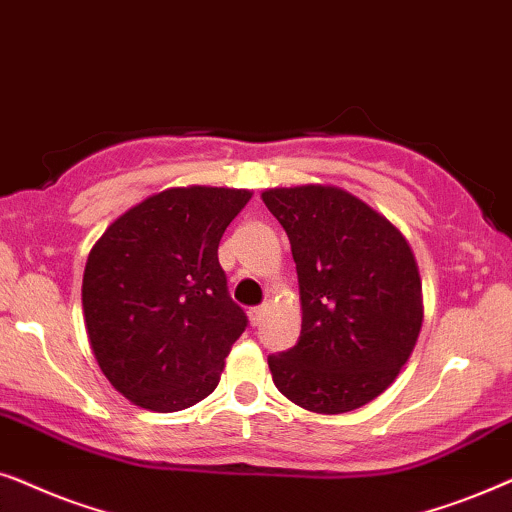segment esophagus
I'll list each match as a JSON object with an SVG mask.
<instances>
[{
	"instance_id": "34e87169",
	"label": "esophagus",
	"mask_w": 512,
	"mask_h": 512,
	"mask_svg": "<svg viewBox=\"0 0 512 512\" xmlns=\"http://www.w3.org/2000/svg\"><path fill=\"white\" fill-rule=\"evenodd\" d=\"M264 313H267V306H252V309L248 311L250 323H252V325H260L262 318H264Z\"/></svg>"
}]
</instances>
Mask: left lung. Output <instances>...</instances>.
Instances as JSON below:
<instances>
[{
    "mask_svg": "<svg viewBox=\"0 0 512 512\" xmlns=\"http://www.w3.org/2000/svg\"><path fill=\"white\" fill-rule=\"evenodd\" d=\"M297 264L302 332L269 356L285 398L316 414L384 393L417 344L424 302L407 238L358 196L330 185L262 192Z\"/></svg>",
    "mask_w": 512,
    "mask_h": 512,
    "instance_id": "left-lung-1",
    "label": "left lung"
}]
</instances>
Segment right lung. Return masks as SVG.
<instances>
[{"instance_id": "1", "label": "right lung", "mask_w": 512, "mask_h": 512, "mask_svg": "<svg viewBox=\"0 0 512 512\" xmlns=\"http://www.w3.org/2000/svg\"><path fill=\"white\" fill-rule=\"evenodd\" d=\"M248 189L173 187L109 224L84 269L81 304L100 370L131 403L180 412L215 391L248 318L217 245Z\"/></svg>"}]
</instances>
